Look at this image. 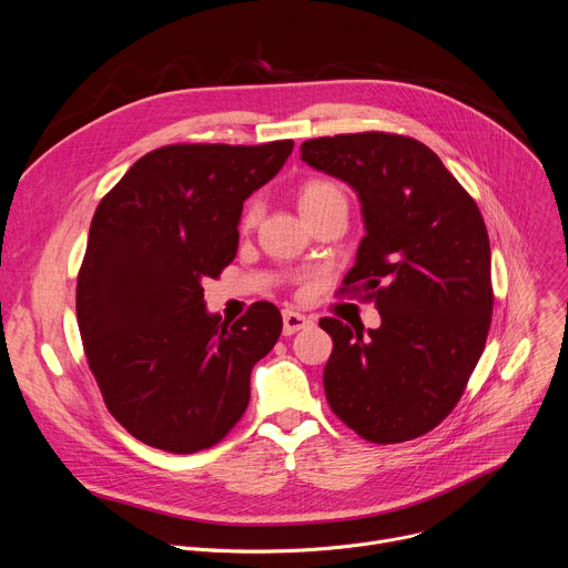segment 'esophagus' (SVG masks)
<instances>
[{
    "instance_id": "34e87169",
    "label": "esophagus",
    "mask_w": 568,
    "mask_h": 568,
    "mask_svg": "<svg viewBox=\"0 0 568 568\" xmlns=\"http://www.w3.org/2000/svg\"><path fill=\"white\" fill-rule=\"evenodd\" d=\"M310 323H312V321H310L305 314L285 310V312H283V335H294V333L307 328Z\"/></svg>"
}]
</instances>
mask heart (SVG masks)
Segmentation results:
<instances>
[{
  "instance_id": "obj_1",
  "label": "heart",
  "mask_w": 568,
  "mask_h": 568,
  "mask_svg": "<svg viewBox=\"0 0 568 568\" xmlns=\"http://www.w3.org/2000/svg\"><path fill=\"white\" fill-rule=\"evenodd\" d=\"M342 202H346V195H344L342 186L337 182H333V180L312 178V180L303 182L301 189H298V209H301L303 217L314 215V213H318L323 209H328L333 204H342ZM258 213H261L258 204L250 202L245 206V211H242L240 224L247 226V229L254 226L256 220H258Z\"/></svg>"
}]
</instances>
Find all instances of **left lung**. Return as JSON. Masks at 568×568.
<instances>
[{"label": "left lung", "instance_id": "left-lung-1", "mask_svg": "<svg viewBox=\"0 0 568 568\" xmlns=\"http://www.w3.org/2000/svg\"><path fill=\"white\" fill-rule=\"evenodd\" d=\"M307 166L346 182L366 235L342 292L375 301V331L321 318L333 337L323 388L362 438L404 443L460 399L493 321L490 237L476 202L425 143L388 132L307 139Z\"/></svg>", "mask_w": 568, "mask_h": 568}]
</instances>
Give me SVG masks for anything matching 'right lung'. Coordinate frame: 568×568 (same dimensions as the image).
<instances>
[{
    "label": "right lung",
    "instance_id": "right-lung-1",
    "mask_svg": "<svg viewBox=\"0 0 568 568\" xmlns=\"http://www.w3.org/2000/svg\"><path fill=\"white\" fill-rule=\"evenodd\" d=\"M292 148V139L164 145L101 200L75 314L108 409L136 440L195 454L245 414L252 368L278 342L283 318L258 301L226 323L206 312L202 283L235 258L242 204Z\"/></svg>",
    "mask_w": 568,
    "mask_h": 568
}]
</instances>
